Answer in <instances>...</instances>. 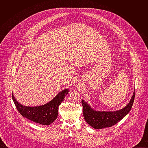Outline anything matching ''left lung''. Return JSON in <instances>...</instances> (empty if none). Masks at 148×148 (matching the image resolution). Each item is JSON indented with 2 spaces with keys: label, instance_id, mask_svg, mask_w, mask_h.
<instances>
[{
  "label": "left lung",
  "instance_id": "1",
  "mask_svg": "<svg viewBox=\"0 0 148 148\" xmlns=\"http://www.w3.org/2000/svg\"><path fill=\"white\" fill-rule=\"evenodd\" d=\"M135 99V92L129 103L122 110L112 112L95 111L89 105L82 100L83 115L84 119L95 129H102L111 127L116 124L125 115L128 114L132 108Z\"/></svg>",
  "mask_w": 148,
  "mask_h": 148
}]
</instances>
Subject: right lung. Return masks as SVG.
Instances as JSON below:
<instances>
[{"mask_svg":"<svg viewBox=\"0 0 148 148\" xmlns=\"http://www.w3.org/2000/svg\"><path fill=\"white\" fill-rule=\"evenodd\" d=\"M69 93L68 90L60 92L50 102L38 107H26L19 103L12 94V99L19 113L28 119L44 125L53 123L58 115L59 105Z\"/></svg>","mask_w":148,"mask_h":148,"instance_id":"add662e5","label":"right lung"}]
</instances>
